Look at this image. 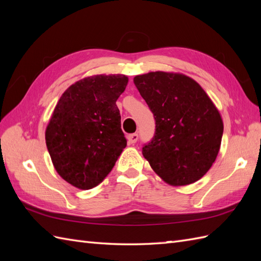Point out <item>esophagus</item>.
<instances>
[{"mask_svg": "<svg viewBox=\"0 0 261 261\" xmlns=\"http://www.w3.org/2000/svg\"><path fill=\"white\" fill-rule=\"evenodd\" d=\"M137 140H138V134H130V135H128L129 144H135Z\"/></svg>", "mask_w": 261, "mask_h": 261, "instance_id": "esophagus-1", "label": "esophagus"}]
</instances>
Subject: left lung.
Here are the masks:
<instances>
[{
  "mask_svg": "<svg viewBox=\"0 0 261 261\" xmlns=\"http://www.w3.org/2000/svg\"><path fill=\"white\" fill-rule=\"evenodd\" d=\"M134 84L155 120L154 136L143 148L150 167L172 186L200 179L216 161L223 135L215 103L180 73L150 72L134 77Z\"/></svg>",
  "mask_w": 261,
  "mask_h": 261,
  "instance_id": "8db88e82",
  "label": "left lung"
}]
</instances>
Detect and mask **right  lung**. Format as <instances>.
Masks as SVG:
<instances>
[{
  "mask_svg": "<svg viewBox=\"0 0 261 261\" xmlns=\"http://www.w3.org/2000/svg\"><path fill=\"white\" fill-rule=\"evenodd\" d=\"M128 77L93 75L62 94L45 129V144L59 175L80 189L98 186L127 145L116 100Z\"/></svg>",
  "mask_w": 261,
  "mask_h": 261,
  "instance_id": "obj_1",
  "label": "right lung"
}]
</instances>
